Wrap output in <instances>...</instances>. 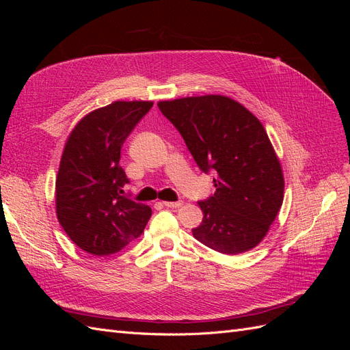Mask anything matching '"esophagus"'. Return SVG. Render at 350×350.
<instances>
[{"mask_svg": "<svg viewBox=\"0 0 350 350\" xmlns=\"http://www.w3.org/2000/svg\"><path fill=\"white\" fill-rule=\"evenodd\" d=\"M162 204L165 207H171V208H178L183 206V201H162Z\"/></svg>", "mask_w": 350, "mask_h": 350, "instance_id": "obj_1", "label": "esophagus"}]
</instances>
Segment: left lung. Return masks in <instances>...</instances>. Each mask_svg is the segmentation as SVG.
Here are the masks:
<instances>
[{
	"label": "left lung",
	"instance_id": "1",
	"mask_svg": "<svg viewBox=\"0 0 350 350\" xmlns=\"http://www.w3.org/2000/svg\"><path fill=\"white\" fill-rule=\"evenodd\" d=\"M159 109L181 133L203 172H216V193L200 201L203 221L193 235L235 256L256 248L283 203L279 157L256 115L224 94L161 100Z\"/></svg>",
	"mask_w": 350,
	"mask_h": 350
}]
</instances>
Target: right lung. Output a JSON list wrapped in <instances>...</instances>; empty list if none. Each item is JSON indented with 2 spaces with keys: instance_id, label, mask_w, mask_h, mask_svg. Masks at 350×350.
Masks as SVG:
<instances>
[{
  "instance_id": "right-lung-1",
  "label": "right lung",
  "mask_w": 350,
  "mask_h": 350,
  "mask_svg": "<svg viewBox=\"0 0 350 350\" xmlns=\"http://www.w3.org/2000/svg\"><path fill=\"white\" fill-rule=\"evenodd\" d=\"M152 100H115L84 115L64 146L55 181L57 219L92 256H111L139 238L152 208L125 198L121 147Z\"/></svg>"
}]
</instances>
